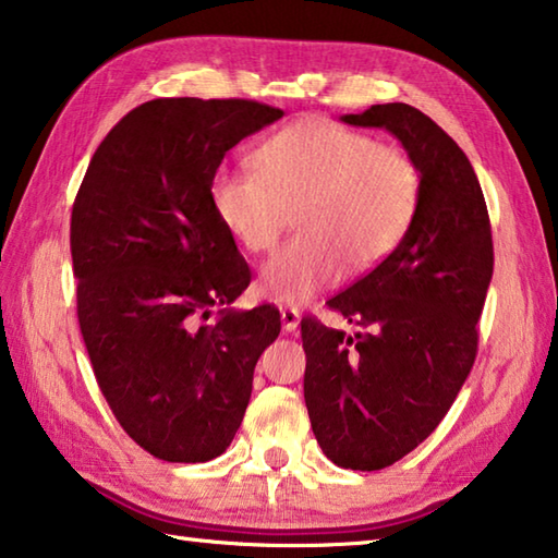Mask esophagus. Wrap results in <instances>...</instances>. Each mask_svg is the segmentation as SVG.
Returning a JSON list of instances; mask_svg holds the SVG:
<instances>
[{
	"label": "esophagus",
	"instance_id": "1",
	"mask_svg": "<svg viewBox=\"0 0 558 558\" xmlns=\"http://www.w3.org/2000/svg\"><path fill=\"white\" fill-rule=\"evenodd\" d=\"M280 323H282V332H295L298 325H300V310L282 307L280 310Z\"/></svg>",
	"mask_w": 558,
	"mask_h": 558
}]
</instances>
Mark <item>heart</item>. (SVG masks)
<instances>
[{"instance_id": "obj_1", "label": "heart", "mask_w": 558, "mask_h": 558, "mask_svg": "<svg viewBox=\"0 0 558 558\" xmlns=\"http://www.w3.org/2000/svg\"><path fill=\"white\" fill-rule=\"evenodd\" d=\"M256 172L219 169L216 219L245 251H270L295 211L298 235L260 266L268 298L302 305L349 272L379 266L418 209L421 172L396 147L325 118L292 122L253 155Z\"/></svg>"}]
</instances>
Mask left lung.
Here are the masks:
<instances>
[{
	"instance_id": "left-lung-1",
	"label": "left lung",
	"mask_w": 558,
	"mask_h": 558,
	"mask_svg": "<svg viewBox=\"0 0 558 558\" xmlns=\"http://www.w3.org/2000/svg\"><path fill=\"white\" fill-rule=\"evenodd\" d=\"M342 122L391 132L421 172L418 209L401 243L327 300L362 332L300 323L319 448L339 468L381 470L438 428L475 364L493 231L470 159L428 116L386 102Z\"/></svg>"
}]
</instances>
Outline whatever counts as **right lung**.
Here are the masks:
<instances>
[{"mask_svg": "<svg viewBox=\"0 0 558 558\" xmlns=\"http://www.w3.org/2000/svg\"><path fill=\"white\" fill-rule=\"evenodd\" d=\"M280 118L239 98L143 102L108 132L75 196L83 342L122 430L159 460L206 462L231 446L258 356L280 335L276 307H229L251 270L209 196L223 155ZM211 306L225 310L206 324Z\"/></svg>", "mask_w": 558, "mask_h": 558, "instance_id": "1", "label": "right lung"}]
</instances>
